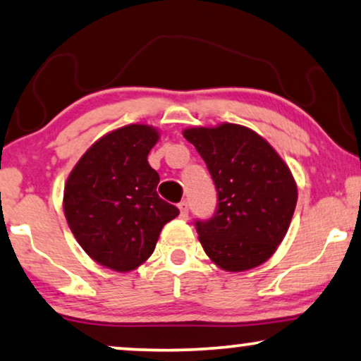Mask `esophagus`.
Wrapping results in <instances>:
<instances>
[{
	"label": "esophagus",
	"instance_id": "esophagus-1",
	"mask_svg": "<svg viewBox=\"0 0 361 361\" xmlns=\"http://www.w3.org/2000/svg\"><path fill=\"white\" fill-rule=\"evenodd\" d=\"M178 209H180L181 219H186L188 217V201H181L178 204Z\"/></svg>",
	"mask_w": 361,
	"mask_h": 361
}]
</instances>
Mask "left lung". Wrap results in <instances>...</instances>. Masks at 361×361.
Here are the masks:
<instances>
[{"label": "left lung", "mask_w": 361, "mask_h": 361, "mask_svg": "<svg viewBox=\"0 0 361 361\" xmlns=\"http://www.w3.org/2000/svg\"><path fill=\"white\" fill-rule=\"evenodd\" d=\"M206 161L217 211L196 221L206 255L226 271L265 263L283 242L298 202L291 170L276 150L245 126L222 123L183 130Z\"/></svg>", "instance_id": "left-lung-1"}]
</instances>
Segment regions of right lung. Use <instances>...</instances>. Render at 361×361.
Returning <instances> with one entry per match:
<instances>
[{
    "label": "right lung",
    "mask_w": 361,
    "mask_h": 361,
    "mask_svg": "<svg viewBox=\"0 0 361 361\" xmlns=\"http://www.w3.org/2000/svg\"><path fill=\"white\" fill-rule=\"evenodd\" d=\"M160 139L147 124H129L101 137L70 171L63 212L81 248L96 263L128 273L155 250L178 207L157 195L160 176L147 161Z\"/></svg>",
    "instance_id": "add662e5"
}]
</instances>
